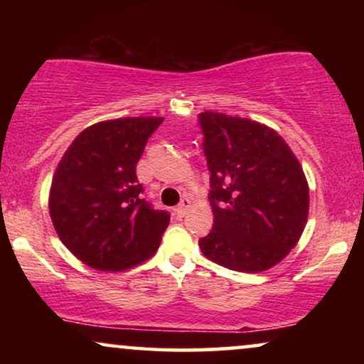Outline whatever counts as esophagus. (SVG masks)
<instances>
[{"label": "esophagus", "instance_id": "obj_1", "mask_svg": "<svg viewBox=\"0 0 364 364\" xmlns=\"http://www.w3.org/2000/svg\"><path fill=\"white\" fill-rule=\"evenodd\" d=\"M188 207H191V200H188V198H183V200L176 207V215L182 218L187 213Z\"/></svg>", "mask_w": 364, "mask_h": 364}]
</instances>
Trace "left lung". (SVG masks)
<instances>
[{
    "mask_svg": "<svg viewBox=\"0 0 364 364\" xmlns=\"http://www.w3.org/2000/svg\"><path fill=\"white\" fill-rule=\"evenodd\" d=\"M210 172L213 227L198 247L235 272L275 267L300 240L310 192L303 168L273 129L222 112L198 114Z\"/></svg>",
    "mask_w": 364,
    "mask_h": 364,
    "instance_id": "1",
    "label": "left lung"
}]
</instances>
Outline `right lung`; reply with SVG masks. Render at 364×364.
<instances>
[{"label": "right lung", "mask_w": 364, "mask_h": 364, "mask_svg": "<svg viewBox=\"0 0 364 364\" xmlns=\"http://www.w3.org/2000/svg\"><path fill=\"white\" fill-rule=\"evenodd\" d=\"M164 117H121L84 129L58 164L49 215L68 250L102 272H122L157 252L171 222L142 198L136 166Z\"/></svg>", "instance_id": "right-lung-1"}]
</instances>
